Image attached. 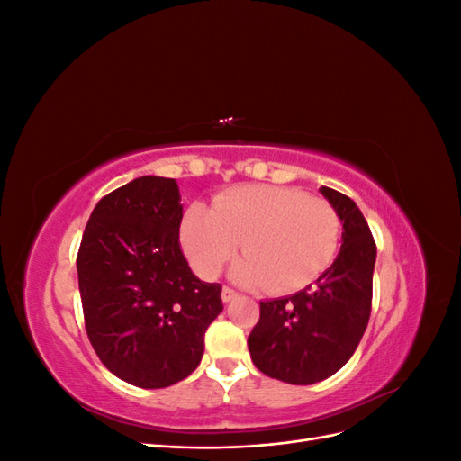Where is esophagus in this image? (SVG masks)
<instances>
[{
    "instance_id": "34e87169",
    "label": "esophagus",
    "mask_w": 461,
    "mask_h": 461,
    "mask_svg": "<svg viewBox=\"0 0 461 461\" xmlns=\"http://www.w3.org/2000/svg\"><path fill=\"white\" fill-rule=\"evenodd\" d=\"M221 298H222V302H225V303H229V302H232L234 298H239V292H236V290H232L230 286H222V292H221Z\"/></svg>"
}]
</instances>
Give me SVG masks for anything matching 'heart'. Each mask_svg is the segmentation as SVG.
Returning <instances> with one entry per match:
<instances>
[{
	"instance_id": "1",
	"label": "heart",
	"mask_w": 461,
	"mask_h": 461,
	"mask_svg": "<svg viewBox=\"0 0 461 461\" xmlns=\"http://www.w3.org/2000/svg\"><path fill=\"white\" fill-rule=\"evenodd\" d=\"M340 239L332 205L298 188L248 185L219 194L209 212L194 205L183 221L185 252L202 276H215L239 248L232 265L244 286L290 292L323 273Z\"/></svg>"
}]
</instances>
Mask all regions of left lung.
<instances>
[{
    "label": "left lung",
    "instance_id": "left-lung-1",
    "mask_svg": "<svg viewBox=\"0 0 461 461\" xmlns=\"http://www.w3.org/2000/svg\"><path fill=\"white\" fill-rule=\"evenodd\" d=\"M319 192L342 221L340 252L313 285L259 302V321L248 337L254 366L290 384L337 373L356 352L371 313L376 246L367 221L344 194L327 186Z\"/></svg>",
    "mask_w": 461,
    "mask_h": 461
}]
</instances>
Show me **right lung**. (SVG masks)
I'll list each match as a JSON object with an SVG mask.
<instances>
[{
    "label": "right lung",
    "instance_id": "1",
    "mask_svg": "<svg viewBox=\"0 0 461 461\" xmlns=\"http://www.w3.org/2000/svg\"><path fill=\"white\" fill-rule=\"evenodd\" d=\"M180 221L176 180L140 176L97 202L78 248L90 344L111 373L140 388L186 379L222 312L221 285L188 267Z\"/></svg>",
    "mask_w": 461,
    "mask_h": 461
}]
</instances>
